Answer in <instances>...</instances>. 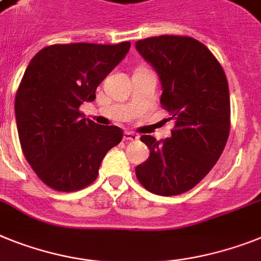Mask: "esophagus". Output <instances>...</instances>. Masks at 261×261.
Instances as JSON below:
<instances>
[{"mask_svg":"<svg viewBox=\"0 0 261 261\" xmlns=\"http://www.w3.org/2000/svg\"><path fill=\"white\" fill-rule=\"evenodd\" d=\"M138 139H139V137L137 134H134V133H130V131H124L123 133V141L134 142L138 141Z\"/></svg>","mask_w":261,"mask_h":261,"instance_id":"1","label":"esophagus"}]
</instances>
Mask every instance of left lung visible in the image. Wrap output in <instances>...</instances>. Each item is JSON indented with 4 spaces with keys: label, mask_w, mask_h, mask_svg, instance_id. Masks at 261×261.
Wrapping results in <instances>:
<instances>
[{
    "label": "left lung",
    "mask_w": 261,
    "mask_h": 261,
    "mask_svg": "<svg viewBox=\"0 0 261 261\" xmlns=\"http://www.w3.org/2000/svg\"><path fill=\"white\" fill-rule=\"evenodd\" d=\"M135 47L159 75L161 103L174 122L163 141L142 135L150 156L135 174L152 194H183L211 171L228 139L227 76L214 54L191 37H150Z\"/></svg>",
    "instance_id": "1"
}]
</instances>
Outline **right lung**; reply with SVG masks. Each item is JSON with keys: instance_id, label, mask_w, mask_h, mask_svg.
Returning a JSON list of instances; mask_svg holds the SVG:
<instances>
[{"instance_id": "1", "label": "right lung", "mask_w": 261, "mask_h": 261, "mask_svg": "<svg viewBox=\"0 0 261 261\" xmlns=\"http://www.w3.org/2000/svg\"><path fill=\"white\" fill-rule=\"evenodd\" d=\"M130 42L51 45L30 61L15 94V122L26 161L57 191L91 185L107 151L122 141L117 126L83 118V102L123 60Z\"/></svg>"}]
</instances>
